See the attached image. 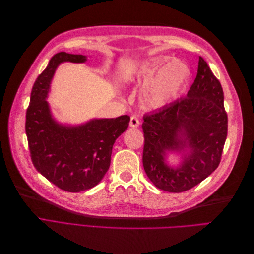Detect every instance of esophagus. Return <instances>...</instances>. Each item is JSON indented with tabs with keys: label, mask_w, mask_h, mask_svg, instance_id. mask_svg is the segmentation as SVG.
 I'll use <instances>...</instances> for the list:
<instances>
[{
	"label": "esophagus",
	"mask_w": 254,
	"mask_h": 254,
	"mask_svg": "<svg viewBox=\"0 0 254 254\" xmlns=\"http://www.w3.org/2000/svg\"><path fill=\"white\" fill-rule=\"evenodd\" d=\"M139 125H140L139 119H137L136 117H131V118H130V123H129V126L130 127H131V128H136V127H139Z\"/></svg>",
	"instance_id": "obj_1"
}]
</instances>
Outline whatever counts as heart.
Instances as JSON below:
<instances>
[{"mask_svg": "<svg viewBox=\"0 0 254 254\" xmlns=\"http://www.w3.org/2000/svg\"><path fill=\"white\" fill-rule=\"evenodd\" d=\"M153 76L144 90L145 103L151 108H161L178 97L190 77V68L186 64L170 56H159L145 60L135 68L139 77Z\"/></svg>", "mask_w": 254, "mask_h": 254, "instance_id": "obj_1", "label": "heart"}]
</instances>
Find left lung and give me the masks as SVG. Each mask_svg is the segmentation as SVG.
I'll return each mask as SVG.
<instances>
[{
	"label": "left lung",
	"mask_w": 254,
	"mask_h": 254,
	"mask_svg": "<svg viewBox=\"0 0 254 254\" xmlns=\"http://www.w3.org/2000/svg\"><path fill=\"white\" fill-rule=\"evenodd\" d=\"M143 166L153 186L188 190L216 170L228 132L224 92L202 57L187 97L144 115ZM179 158L174 165L169 156Z\"/></svg>",
	"instance_id": "8db88e82"
}]
</instances>
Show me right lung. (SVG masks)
I'll list each match as a JSON object with an SVG mask.
<instances>
[{"label": "right lung", "instance_id": "obj_1", "mask_svg": "<svg viewBox=\"0 0 254 254\" xmlns=\"http://www.w3.org/2000/svg\"><path fill=\"white\" fill-rule=\"evenodd\" d=\"M87 59L80 54H55L34 83L26 112L25 131L34 166L50 182L71 193L90 190L102 181L109 170L113 144L130 121L122 115L72 125L54 117L47 99L58 66Z\"/></svg>", "mask_w": 254, "mask_h": 254}]
</instances>
